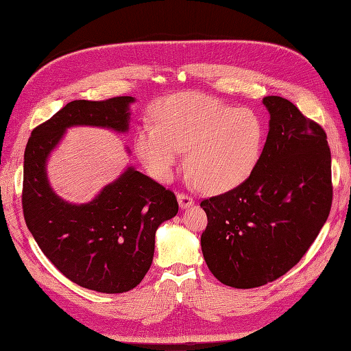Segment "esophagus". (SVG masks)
<instances>
[{"label": "esophagus", "mask_w": 351, "mask_h": 351, "mask_svg": "<svg viewBox=\"0 0 351 351\" xmlns=\"http://www.w3.org/2000/svg\"><path fill=\"white\" fill-rule=\"evenodd\" d=\"M177 199H178V205H180V208H182V209L192 206L195 204V199L190 196V195H187V193H178Z\"/></svg>", "instance_id": "34e87169"}]
</instances>
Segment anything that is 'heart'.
Instances as JSON below:
<instances>
[{
    "instance_id": "heart-1",
    "label": "heart",
    "mask_w": 351,
    "mask_h": 351,
    "mask_svg": "<svg viewBox=\"0 0 351 351\" xmlns=\"http://www.w3.org/2000/svg\"><path fill=\"white\" fill-rule=\"evenodd\" d=\"M134 137L136 151L151 174L167 182L183 149L196 183L208 192L241 184L256 167L263 146V124L246 108H234L204 93H178L156 108Z\"/></svg>"
}]
</instances>
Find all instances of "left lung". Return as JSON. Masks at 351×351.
<instances>
[{
	"label": "left lung",
	"mask_w": 351,
	"mask_h": 351,
	"mask_svg": "<svg viewBox=\"0 0 351 351\" xmlns=\"http://www.w3.org/2000/svg\"><path fill=\"white\" fill-rule=\"evenodd\" d=\"M269 132L252 174L204 199L200 236L209 271L222 284L254 289L289 272L309 250L332 204L326 133L293 102L265 97Z\"/></svg>",
	"instance_id": "left-lung-1"
}]
</instances>
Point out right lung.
<instances>
[{
  "mask_svg": "<svg viewBox=\"0 0 351 351\" xmlns=\"http://www.w3.org/2000/svg\"><path fill=\"white\" fill-rule=\"evenodd\" d=\"M133 101H71L35 127L25 151L22 206L32 236L64 277L108 294L130 291L143 280L154 259L156 228L177 215V197L130 167L89 204L71 205L52 192L45 164L67 127L125 132Z\"/></svg>",
  "mask_w": 351,
  "mask_h": 351,
  "instance_id": "right-lung-1",
  "label": "right lung"
}]
</instances>
